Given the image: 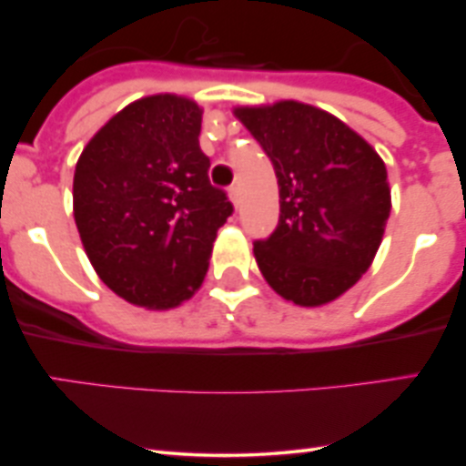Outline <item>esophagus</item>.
Instances as JSON below:
<instances>
[{
	"mask_svg": "<svg viewBox=\"0 0 466 466\" xmlns=\"http://www.w3.org/2000/svg\"><path fill=\"white\" fill-rule=\"evenodd\" d=\"M228 195H229V201L234 203V208H238V203H240V190H238V186H229Z\"/></svg>",
	"mask_w": 466,
	"mask_h": 466,
	"instance_id": "obj_1",
	"label": "esophagus"
}]
</instances>
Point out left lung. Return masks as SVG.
<instances>
[{
	"label": "left lung",
	"instance_id": "left-lung-1",
	"mask_svg": "<svg viewBox=\"0 0 466 466\" xmlns=\"http://www.w3.org/2000/svg\"><path fill=\"white\" fill-rule=\"evenodd\" d=\"M271 159L280 217L254 240L260 274L276 293L300 307H319L360 280L370 267L390 217L388 170L350 127L318 106L282 100L238 106Z\"/></svg>",
	"mask_w": 466,
	"mask_h": 466
}]
</instances>
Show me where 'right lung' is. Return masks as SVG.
<instances>
[{"label": "right lung", "mask_w": 466, "mask_h": 466, "mask_svg": "<svg viewBox=\"0 0 466 466\" xmlns=\"http://www.w3.org/2000/svg\"><path fill=\"white\" fill-rule=\"evenodd\" d=\"M201 109L173 94L116 114L80 153L74 221L96 274L127 302L170 309L201 287L234 208L208 179Z\"/></svg>", "instance_id": "right-lung-1"}]
</instances>
